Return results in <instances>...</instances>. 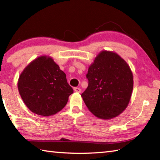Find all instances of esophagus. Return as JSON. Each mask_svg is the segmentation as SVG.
<instances>
[{
    "label": "esophagus",
    "instance_id": "1",
    "mask_svg": "<svg viewBox=\"0 0 160 160\" xmlns=\"http://www.w3.org/2000/svg\"><path fill=\"white\" fill-rule=\"evenodd\" d=\"M73 90L75 92H78V93L81 92V89L80 88H74Z\"/></svg>",
    "mask_w": 160,
    "mask_h": 160
}]
</instances>
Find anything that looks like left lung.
I'll list each match as a JSON object with an SVG mask.
<instances>
[{"mask_svg": "<svg viewBox=\"0 0 160 160\" xmlns=\"http://www.w3.org/2000/svg\"><path fill=\"white\" fill-rule=\"evenodd\" d=\"M86 77L88 87L81 96L94 116L110 119L126 109L133 88V77L120 56L102 51L89 67Z\"/></svg>", "mask_w": 160, "mask_h": 160, "instance_id": "left-lung-1", "label": "left lung"}]
</instances>
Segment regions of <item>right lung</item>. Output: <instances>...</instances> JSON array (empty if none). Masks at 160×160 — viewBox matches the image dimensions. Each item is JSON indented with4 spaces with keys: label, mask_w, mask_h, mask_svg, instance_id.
Masks as SVG:
<instances>
[{
    "label": "right lung",
    "mask_w": 160,
    "mask_h": 160,
    "mask_svg": "<svg viewBox=\"0 0 160 160\" xmlns=\"http://www.w3.org/2000/svg\"><path fill=\"white\" fill-rule=\"evenodd\" d=\"M18 90L24 103L34 113L48 116L66 106L73 90L66 75L52 58L42 56L32 61L20 75Z\"/></svg>",
    "instance_id": "obj_1"
}]
</instances>
